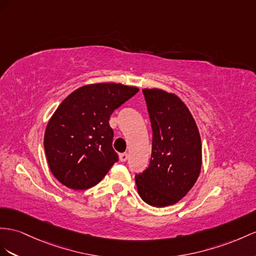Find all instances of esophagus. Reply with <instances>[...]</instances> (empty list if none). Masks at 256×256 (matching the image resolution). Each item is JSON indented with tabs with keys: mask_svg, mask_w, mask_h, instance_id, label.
<instances>
[{
	"mask_svg": "<svg viewBox=\"0 0 256 256\" xmlns=\"http://www.w3.org/2000/svg\"><path fill=\"white\" fill-rule=\"evenodd\" d=\"M119 158H120V161H122V162H126V161L128 160V154L126 152L120 154H119Z\"/></svg>",
	"mask_w": 256,
	"mask_h": 256,
	"instance_id": "34e87169",
	"label": "esophagus"
}]
</instances>
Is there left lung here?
I'll use <instances>...</instances> for the list:
<instances>
[{"instance_id": "obj_1", "label": "left lung", "mask_w": 256, "mask_h": 256, "mask_svg": "<svg viewBox=\"0 0 256 256\" xmlns=\"http://www.w3.org/2000/svg\"><path fill=\"white\" fill-rule=\"evenodd\" d=\"M152 128L149 166L135 175L137 192L149 206L178 202L194 187L202 164V146L194 116L178 96L144 88Z\"/></svg>"}]
</instances>
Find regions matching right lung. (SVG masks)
Wrapping results in <instances>:
<instances>
[{
    "mask_svg": "<svg viewBox=\"0 0 256 256\" xmlns=\"http://www.w3.org/2000/svg\"><path fill=\"white\" fill-rule=\"evenodd\" d=\"M138 88L88 84L64 98L50 119L44 149L50 172L62 185L84 190L97 185L118 161L110 116Z\"/></svg>",
    "mask_w": 256,
    "mask_h": 256,
    "instance_id": "1",
    "label": "right lung"
}]
</instances>
